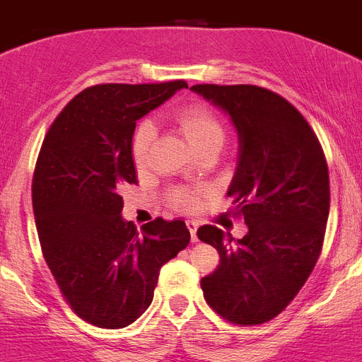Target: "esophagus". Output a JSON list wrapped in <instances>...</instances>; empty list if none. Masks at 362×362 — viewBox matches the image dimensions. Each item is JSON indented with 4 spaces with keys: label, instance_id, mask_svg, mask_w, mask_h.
Masks as SVG:
<instances>
[{
    "label": "esophagus",
    "instance_id": "34e87169",
    "mask_svg": "<svg viewBox=\"0 0 362 362\" xmlns=\"http://www.w3.org/2000/svg\"><path fill=\"white\" fill-rule=\"evenodd\" d=\"M187 226H188V230H190L192 241L197 243V228H199V223H197V221H194V219H188Z\"/></svg>",
    "mask_w": 362,
    "mask_h": 362
}]
</instances>
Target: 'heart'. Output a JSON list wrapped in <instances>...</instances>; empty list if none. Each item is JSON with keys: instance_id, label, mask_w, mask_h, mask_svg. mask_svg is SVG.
<instances>
[{"instance_id": "heart-1", "label": "heart", "mask_w": 362, "mask_h": 362, "mask_svg": "<svg viewBox=\"0 0 362 362\" xmlns=\"http://www.w3.org/2000/svg\"><path fill=\"white\" fill-rule=\"evenodd\" d=\"M175 123H177L179 130L183 132V136L187 137V141L190 143V146L196 150L203 148H219L225 143V124L221 123L219 117L210 110L209 107H203V105H192V107L183 108L175 114ZM153 137V127L152 123L145 121L137 127L136 134H134L132 139V158L137 165H143L146 158V152H148L150 141ZM172 203L177 209H194L197 204L196 194L187 190H177L174 192L172 196Z\"/></svg>"}]
</instances>
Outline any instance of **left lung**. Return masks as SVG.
I'll return each mask as SVG.
<instances>
[{
  "instance_id": "left-lung-1",
  "label": "left lung",
  "mask_w": 362,
  "mask_h": 362,
  "mask_svg": "<svg viewBox=\"0 0 362 362\" xmlns=\"http://www.w3.org/2000/svg\"><path fill=\"white\" fill-rule=\"evenodd\" d=\"M238 134L228 197L248 232L232 245L217 226L197 230L219 267L201 279L204 299L235 325L279 315L317 263L330 210V179L317 137L296 107L254 85H194Z\"/></svg>"
}]
</instances>
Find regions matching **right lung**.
Returning a JSON list of instances; mask_svg holds the SVG:
<instances>
[{
    "label": "right lung",
    "mask_w": 362,
    "mask_h": 362,
    "mask_svg": "<svg viewBox=\"0 0 362 362\" xmlns=\"http://www.w3.org/2000/svg\"><path fill=\"white\" fill-rule=\"evenodd\" d=\"M185 81L95 85L79 92L45 137L32 183L45 261L79 317L124 328L153 299L159 270L190 243L183 219H156L137 233L121 216L119 188L137 183L136 121Z\"/></svg>",
    "instance_id": "1"
}]
</instances>
